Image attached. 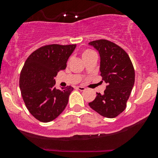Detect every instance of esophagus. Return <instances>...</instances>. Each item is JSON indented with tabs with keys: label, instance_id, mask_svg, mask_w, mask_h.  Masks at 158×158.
Listing matches in <instances>:
<instances>
[{
	"label": "esophagus",
	"instance_id": "esophagus-1",
	"mask_svg": "<svg viewBox=\"0 0 158 158\" xmlns=\"http://www.w3.org/2000/svg\"><path fill=\"white\" fill-rule=\"evenodd\" d=\"M77 89L80 91H85V88H84V87H82V86H78Z\"/></svg>",
	"mask_w": 158,
	"mask_h": 158
}]
</instances>
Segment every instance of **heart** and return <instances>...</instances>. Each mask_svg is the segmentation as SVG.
I'll list each match as a JSON object with an SVG mask.
<instances>
[{
    "label": "heart",
    "instance_id": "obj_1",
    "mask_svg": "<svg viewBox=\"0 0 158 158\" xmlns=\"http://www.w3.org/2000/svg\"><path fill=\"white\" fill-rule=\"evenodd\" d=\"M92 52H94L93 51L90 50V49H85V51H83V52H82V58H84V57L90 55L91 53H92Z\"/></svg>",
    "mask_w": 158,
    "mask_h": 158
}]
</instances>
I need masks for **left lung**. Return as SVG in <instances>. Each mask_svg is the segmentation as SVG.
Listing matches in <instances>:
<instances>
[{
	"label": "left lung",
	"instance_id": "8db88e82",
	"mask_svg": "<svg viewBox=\"0 0 158 158\" xmlns=\"http://www.w3.org/2000/svg\"><path fill=\"white\" fill-rule=\"evenodd\" d=\"M89 44L99 52L101 76L108 85L104 93H97L95 99L89 105L102 116L115 118L126 108L135 84L133 64L128 53L114 43L98 40Z\"/></svg>",
	"mask_w": 158,
	"mask_h": 158
}]
</instances>
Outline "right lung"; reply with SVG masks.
I'll use <instances>...</instances> for the list:
<instances>
[{
  "mask_svg": "<svg viewBox=\"0 0 158 158\" xmlns=\"http://www.w3.org/2000/svg\"><path fill=\"white\" fill-rule=\"evenodd\" d=\"M76 44H49L33 51L27 59L20 76L22 98L30 114L42 122L56 118L66 107L73 88H55L60 70L65 69Z\"/></svg>",
  "mask_w": 158,
  "mask_h": 158,
  "instance_id": "1",
  "label": "right lung"
}]
</instances>
